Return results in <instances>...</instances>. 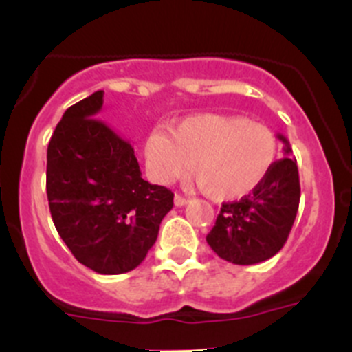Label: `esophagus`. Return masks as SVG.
Returning <instances> with one entry per match:
<instances>
[{"mask_svg":"<svg viewBox=\"0 0 352 352\" xmlns=\"http://www.w3.org/2000/svg\"><path fill=\"white\" fill-rule=\"evenodd\" d=\"M173 202H175V206H186L187 202H189V199L180 196V194H175V197H173Z\"/></svg>","mask_w":352,"mask_h":352,"instance_id":"1","label":"esophagus"}]
</instances>
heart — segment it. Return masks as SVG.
Segmentation results:
<instances>
[{
    "mask_svg": "<svg viewBox=\"0 0 352 352\" xmlns=\"http://www.w3.org/2000/svg\"><path fill=\"white\" fill-rule=\"evenodd\" d=\"M148 173L160 184L192 173L206 196L235 201L254 192L278 160V140L269 127L242 116L196 113L170 134L151 131L143 143Z\"/></svg>",
    "mask_w": 352,
    "mask_h": 352,
    "instance_id": "b5f03b06",
    "label": "heart"
}]
</instances>
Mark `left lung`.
<instances>
[{"instance_id":"obj_1","label":"left lung","mask_w":352,"mask_h":352,"mask_svg":"<svg viewBox=\"0 0 352 352\" xmlns=\"http://www.w3.org/2000/svg\"><path fill=\"white\" fill-rule=\"evenodd\" d=\"M278 138L285 143V158L274 163L254 192L240 201L225 202L206 236L209 247L232 264H258L278 254L296 218L300 206L296 158L291 156L289 141L283 134Z\"/></svg>"}]
</instances>
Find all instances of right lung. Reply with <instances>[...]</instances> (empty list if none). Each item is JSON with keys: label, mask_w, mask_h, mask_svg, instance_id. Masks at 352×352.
Instances as JSON below:
<instances>
[{"label": "right lung", "mask_w": 352, "mask_h": 352, "mask_svg": "<svg viewBox=\"0 0 352 352\" xmlns=\"http://www.w3.org/2000/svg\"><path fill=\"white\" fill-rule=\"evenodd\" d=\"M102 105L98 90L63 113L47 146V199L76 261L112 276L144 261L173 194L141 177L133 146L95 119Z\"/></svg>", "instance_id": "obj_1"}]
</instances>
